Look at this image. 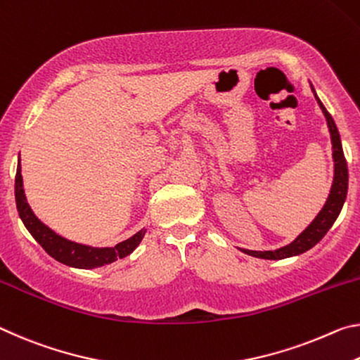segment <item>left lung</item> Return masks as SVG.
<instances>
[{"label": "left lung", "instance_id": "obj_1", "mask_svg": "<svg viewBox=\"0 0 360 360\" xmlns=\"http://www.w3.org/2000/svg\"><path fill=\"white\" fill-rule=\"evenodd\" d=\"M314 91V89H313ZM316 96V94H314ZM317 103L322 108V113L327 117V124L330 131V137H332V148H333V161H335V179L332 185V191L327 199L326 205L321 210V214L316 217L314 221L304 229V231L293 240L292 244H288L282 249L278 250H266V252H258V250H245L240 249L247 255L257 257V258H266V260H282V258L300 255L306 250H309L311 247H314L319 240L327 234L330 226L333 225V221L337 220L340 215V210L343 207L346 193H347V164L343 155V148H341V140L338 129L335 126L333 117L330 116L328 111L323 107L319 97L316 96Z\"/></svg>", "mask_w": 360, "mask_h": 360}]
</instances>
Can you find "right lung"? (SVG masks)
Segmentation results:
<instances>
[{
	"mask_svg": "<svg viewBox=\"0 0 360 360\" xmlns=\"http://www.w3.org/2000/svg\"><path fill=\"white\" fill-rule=\"evenodd\" d=\"M15 204L19 215L23 221V225L30 231L38 244L49 253L52 258L57 262L73 268H82V269H92L100 268L105 264H110L116 262L117 258H124L129 253L135 250V247L140 244L141 238L145 236V229H140L137 234H134L131 239L122 240V243L116 244L115 247H103V249H97V247H89L72 243V240L63 239L62 236L56 234L52 229L43 225L27 204L25 194H23L22 186V174H20V161L17 166L15 174Z\"/></svg>",
	"mask_w": 360,
	"mask_h": 360,
	"instance_id": "add662e5",
	"label": "right lung"
}]
</instances>
